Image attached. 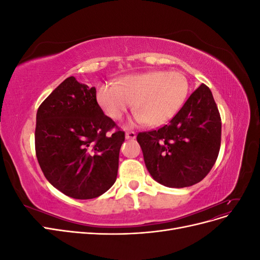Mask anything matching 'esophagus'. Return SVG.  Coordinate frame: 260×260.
Wrapping results in <instances>:
<instances>
[{
	"mask_svg": "<svg viewBox=\"0 0 260 260\" xmlns=\"http://www.w3.org/2000/svg\"><path fill=\"white\" fill-rule=\"evenodd\" d=\"M136 137H137L136 132H133V131H127V132H125V139H127V140H135Z\"/></svg>",
	"mask_w": 260,
	"mask_h": 260,
	"instance_id": "1",
	"label": "esophagus"
}]
</instances>
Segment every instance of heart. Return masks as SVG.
Listing matches in <instances>:
<instances>
[{"instance_id": "b5f03b06", "label": "heart", "mask_w": 260, "mask_h": 260, "mask_svg": "<svg viewBox=\"0 0 260 260\" xmlns=\"http://www.w3.org/2000/svg\"><path fill=\"white\" fill-rule=\"evenodd\" d=\"M190 85L179 72H148L125 76L118 83L102 84L96 99L103 112L120 120L135 104L138 122L158 127L174 118L183 106Z\"/></svg>"}]
</instances>
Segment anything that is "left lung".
Segmentation results:
<instances>
[{
    "mask_svg": "<svg viewBox=\"0 0 260 260\" xmlns=\"http://www.w3.org/2000/svg\"><path fill=\"white\" fill-rule=\"evenodd\" d=\"M145 166L168 187L199 183L214 166L221 143V118L206 84L202 83L164 127L140 132Z\"/></svg>",
    "mask_w": 260,
    "mask_h": 260,
    "instance_id": "obj_1",
    "label": "left lung"
}]
</instances>
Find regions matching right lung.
Segmentation results:
<instances>
[{
	"instance_id": "obj_1",
	"label": "right lung",
	"mask_w": 260,
	"mask_h": 260,
	"mask_svg": "<svg viewBox=\"0 0 260 260\" xmlns=\"http://www.w3.org/2000/svg\"><path fill=\"white\" fill-rule=\"evenodd\" d=\"M123 141L124 132L98 104L95 88L73 76L38 108L39 165L49 182L69 198L95 199L112 187Z\"/></svg>"
}]
</instances>
